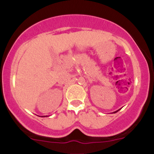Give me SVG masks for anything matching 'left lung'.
I'll list each match as a JSON object with an SVG mask.
<instances>
[{
    "mask_svg": "<svg viewBox=\"0 0 154 154\" xmlns=\"http://www.w3.org/2000/svg\"><path fill=\"white\" fill-rule=\"evenodd\" d=\"M120 110V109H119V110H117V111H114V112H113V113H117V111H119V110Z\"/></svg>",
    "mask_w": 154,
    "mask_h": 154,
    "instance_id": "obj_1",
    "label": "left lung"
}]
</instances>
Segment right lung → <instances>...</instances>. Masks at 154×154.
Masks as SVG:
<instances>
[{
	"instance_id": "right-lung-1",
	"label": "right lung",
	"mask_w": 154,
	"mask_h": 154,
	"mask_svg": "<svg viewBox=\"0 0 154 154\" xmlns=\"http://www.w3.org/2000/svg\"><path fill=\"white\" fill-rule=\"evenodd\" d=\"M46 117H47V116H46Z\"/></svg>"
}]
</instances>
